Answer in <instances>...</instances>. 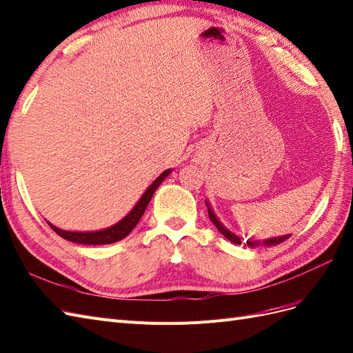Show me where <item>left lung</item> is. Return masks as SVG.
<instances>
[{"label": "left lung", "mask_w": 353, "mask_h": 353, "mask_svg": "<svg viewBox=\"0 0 353 353\" xmlns=\"http://www.w3.org/2000/svg\"><path fill=\"white\" fill-rule=\"evenodd\" d=\"M205 205H208V212H209L210 221H212V222H213V225L217 228L219 232H221V234H222L226 239H229L230 242H234V244H238V245L244 244V242H242V239H241L238 235H235V234L230 232V230H229L228 228H225V225H223L221 221H219L217 216L214 214V212H213V209H212V205H210L209 200H205ZM288 238H290V235H282V236H276V238H267V239H263V241H257V239H247V242H245L244 245H245V247H248V248H255V247H259V245L273 247V245H279V244H281V242L286 241Z\"/></svg>", "instance_id": "left-lung-1"}]
</instances>
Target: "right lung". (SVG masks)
Wrapping results in <instances>:
<instances>
[{
	"label": "right lung",
	"mask_w": 353,
	"mask_h": 353,
	"mask_svg": "<svg viewBox=\"0 0 353 353\" xmlns=\"http://www.w3.org/2000/svg\"><path fill=\"white\" fill-rule=\"evenodd\" d=\"M171 174H172V169H166V171H163L152 182L150 187L144 191V194L136 203L134 208L130 210V213L121 219L119 222H117L115 225L109 226V228H105L101 230H92V232H77V230H64L61 228H57L55 225L50 223L48 221L46 222L52 228L54 232H57L61 238H64L71 242H76V244H83V245L114 244V242L125 238L131 232V230L136 228L141 216L144 214V210H145V208H148L149 201L152 200L154 191L162 184V181Z\"/></svg>",
	"instance_id": "1"
}]
</instances>
